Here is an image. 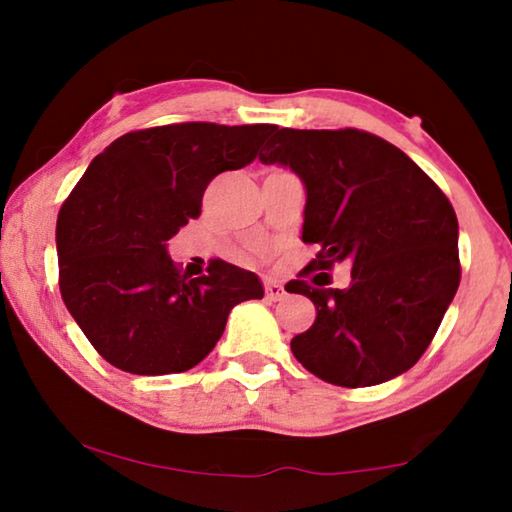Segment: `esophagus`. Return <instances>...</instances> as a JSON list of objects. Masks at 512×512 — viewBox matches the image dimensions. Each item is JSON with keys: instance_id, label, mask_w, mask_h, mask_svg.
<instances>
[{"instance_id": "obj_1", "label": "esophagus", "mask_w": 512, "mask_h": 512, "mask_svg": "<svg viewBox=\"0 0 512 512\" xmlns=\"http://www.w3.org/2000/svg\"><path fill=\"white\" fill-rule=\"evenodd\" d=\"M264 291H266V298L273 300V302L282 300L284 296H287V289H284V284L275 282V280H268V282L264 284Z\"/></svg>"}]
</instances>
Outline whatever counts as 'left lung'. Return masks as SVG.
Instances as JSON below:
<instances>
[{
  "label": "left lung",
  "mask_w": 512,
  "mask_h": 512,
  "mask_svg": "<svg viewBox=\"0 0 512 512\" xmlns=\"http://www.w3.org/2000/svg\"><path fill=\"white\" fill-rule=\"evenodd\" d=\"M259 162L305 185L302 241L320 248L300 273L317 287L287 284L316 307L314 325L291 339L293 357L334 386L400 377L429 348L461 282L447 196L404 151L354 128H280ZM343 261L351 284L327 290L324 268Z\"/></svg>",
  "instance_id": "left-lung-1"
}]
</instances>
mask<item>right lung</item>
Returning <instances> with one entry per match:
<instances>
[{
	"instance_id": "right-lung-1",
	"label": "right lung",
	"mask_w": 512,
	"mask_h": 512,
	"mask_svg": "<svg viewBox=\"0 0 512 512\" xmlns=\"http://www.w3.org/2000/svg\"><path fill=\"white\" fill-rule=\"evenodd\" d=\"M277 126L189 121L121 135L90 162L60 207V293L112 366L171 375L201 363L235 305L264 298L259 277L221 259L178 271L167 241L201 214L205 187L253 162Z\"/></svg>"
}]
</instances>
